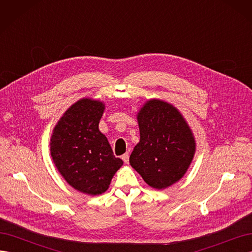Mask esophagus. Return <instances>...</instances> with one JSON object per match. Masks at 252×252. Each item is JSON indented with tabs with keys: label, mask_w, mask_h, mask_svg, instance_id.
<instances>
[{
	"label": "esophagus",
	"mask_w": 252,
	"mask_h": 252,
	"mask_svg": "<svg viewBox=\"0 0 252 252\" xmlns=\"http://www.w3.org/2000/svg\"><path fill=\"white\" fill-rule=\"evenodd\" d=\"M122 158H123V161H124L126 164H128V162H129V154H128V152H126L125 155L122 156Z\"/></svg>",
	"instance_id": "1"
}]
</instances>
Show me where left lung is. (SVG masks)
Returning a JSON list of instances; mask_svg holds the SVG:
<instances>
[{
	"mask_svg": "<svg viewBox=\"0 0 252 252\" xmlns=\"http://www.w3.org/2000/svg\"><path fill=\"white\" fill-rule=\"evenodd\" d=\"M140 142L129 158L147 184L162 190L179 182L194 158L196 143L191 128L174 106L150 98L138 114Z\"/></svg>",
	"mask_w": 252,
	"mask_h": 252,
	"instance_id": "1",
	"label": "left lung"
}]
</instances>
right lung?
<instances>
[{
  "mask_svg": "<svg viewBox=\"0 0 252 252\" xmlns=\"http://www.w3.org/2000/svg\"><path fill=\"white\" fill-rule=\"evenodd\" d=\"M104 110L100 100L80 98L60 118L50 138L58 171L72 188L88 195L104 193L123 165L98 129Z\"/></svg>",
  "mask_w": 252,
  "mask_h": 252,
  "instance_id": "add662e5",
  "label": "right lung"
}]
</instances>
